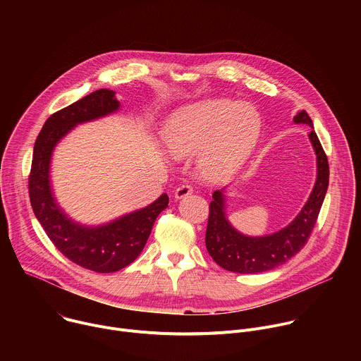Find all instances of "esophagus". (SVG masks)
I'll use <instances>...</instances> for the list:
<instances>
[{
  "label": "esophagus",
  "instance_id": "obj_1",
  "mask_svg": "<svg viewBox=\"0 0 361 361\" xmlns=\"http://www.w3.org/2000/svg\"><path fill=\"white\" fill-rule=\"evenodd\" d=\"M191 192H192V187H191L188 183H184V184H181V185L177 187V190H176V192H174V197H176L177 200H180V198H184V197L190 195Z\"/></svg>",
  "mask_w": 361,
  "mask_h": 361
}]
</instances>
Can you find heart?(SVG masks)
<instances>
[{"mask_svg": "<svg viewBox=\"0 0 361 361\" xmlns=\"http://www.w3.org/2000/svg\"><path fill=\"white\" fill-rule=\"evenodd\" d=\"M260 131L262 118L254 107L231 99H209L177 110L167 120L163 138L176 157L202 149L204 174L223 178L247 160Z\"/></svg>", "mask_w": 361, "mask_h": 361, "instance_id": "heart-1", "label": "heart"}]
</instances>
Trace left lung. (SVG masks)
<instances>
[{"label":"left lung","mask_w":361,"mask_h":361,"mask_svg":"<svg viewBox=\"0 0 361 361\" xmlns=\"http://www.w3.org/2000/svg\"><path fill=\"white\" fill-rule=\"evenodd\" d=\"M294 123L313 128V121L304 110L294 117ZM308 137L317 156V180L302 210L283 230L263 237H248L238 233L224 213V190L214 191L205 245L213 260L224 270L241 274L263 273L287 263L307 244L323 205L330 176L327 156L314 130Z\"/></svg>","instance_id":"left-lung-1"}]
</instances>
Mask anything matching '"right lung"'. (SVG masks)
Instances as JSON below:
<instances>
[{"mask_svg":"<svg viewBox=\"0 0 361 361\" xmlns=\"http://www.w3.org/2000/svg\"><path fill=\"white\" fill-rule=\"evenodd\" d=\"M118 109L116 92L102 88L54 113L35 140L28 178L32 210L48 238L68 260L97 273H113L131 264L142 251L154 221L169 205V195L164 192L147 207L98 227L73 221L57 205L49 184L54 147L77 124L109 116Z\"/></svg>","mask_w":361,"mask_h":361,"instance_id":"1","label":"right lung"}]
</instances>
